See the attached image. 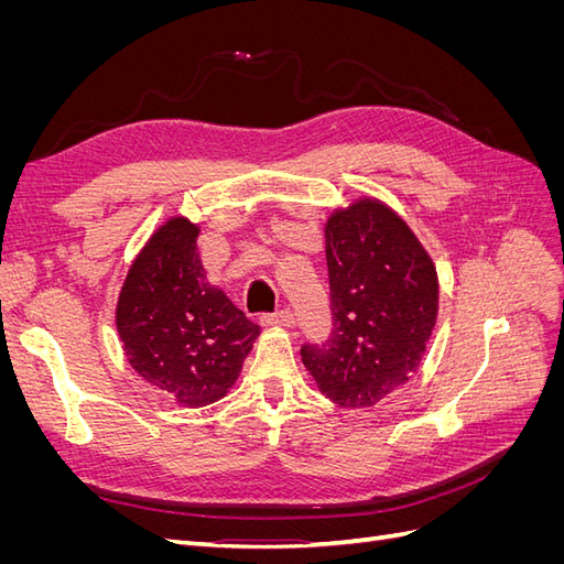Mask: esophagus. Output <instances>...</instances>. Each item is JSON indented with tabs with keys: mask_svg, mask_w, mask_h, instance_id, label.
Listing matches in <instances>:
<instances>
[{
	"mask_svg": "<svg viewBox=\"0 0 564 564\" xmlns=\"http://www.w3.org/2000/svg\"><path fill=\"white\" fill-rule=\"evenodd\" d=\"M261 322L268 324V327H292L294 315H292V311H289V308H282V311H275V313L261 315Z\"/></svg>",
	"mask_w": 564,
	"mask_h": 564,
	"instance_id": "1",
	"label": "esophagus"
}]
</instances>
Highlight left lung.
Here are the masks:
<instances>
[{
  "label": "left lung",
  "mask_w": 564,
  "mask_h": 564,
  "mask_svg": "<svg viewBox=\"0 0 564 564\" xmlns=\"http://www.w3.org/2000/svg\"><path fill=\"white\" fill-rule=\"evenodd\" d=\"M332 332L301 357L322 395L373 406L416 371L437 317V272L400 216L360 199L329 218Z\"/></svg>",
  "instance_id": "1"
}]
</instances>
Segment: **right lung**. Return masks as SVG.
Returning <instances> with one entry per match:
<instances>
[{"label":"right lung","instance_id":"obj_1","mask_svg":"<svg viewBox=\"0 0 564 564\" xmlns=\"http://www.w3.org/2000/svg\"><path fill=\"white\" fill-rule=\"evenodd\" d=\"M197 232L187 218L166 220L133 261L117 303L131 367L191 406L226 395L261 334L207 280Z\"/></svg>","mask_w":564,"mask_h":564}]
</instances>
